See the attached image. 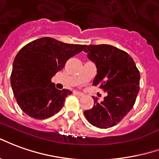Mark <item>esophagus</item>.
Wrapping results in <instances>:
<instances>
[{
    "label": "esophagus",
    "mask_w": 159,
    "mask_h": 159,
    "mask_svg": "<svg viewBox=\"0 0 159 159\" xmlns=\"http://www.w3.org/2000/svg\"><path fill=\"white\" fill-rule=\"evenodd\" d=\"M74 94H75V96H78V97H82V96H84V94L81 93L80 91H74Z\"/></svg>",
    "instance_id": "34e87169"
}]
</instances>
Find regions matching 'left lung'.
<instances>
[{
  "label": "left lung",
  "mask_w": 159,
  "mask_h": 159,
  "mask_svg": "<svg viewBox=\"0 0 159 159\" xmlns=\"http://www.w3.org/2000/svg\"><path fill=\"white\" fill-rule=\"evenodd\" d=\"M84 52L97 68L93 84H101L107 94L101 102L93 97L94 106L84 111V116L97 128L113 127L135 104L140 89L139 70L131 57L115 46L90 45Z\"/></svg>",
  "instance_id": "8db88e82"
}]
</instances>
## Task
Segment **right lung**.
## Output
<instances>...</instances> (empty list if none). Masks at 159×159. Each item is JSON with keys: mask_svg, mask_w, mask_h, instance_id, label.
I'll return each instance as SVG.
<instances>
[{"mask_svg": "<svg viewBox=\"0 0 159 159\" xmlns=\"http://www.w3.org/2000/svg\"><path fill=\"white\" fill-rule=\"evenodd\" d=\"M84 47L85 45H71L43 37L18 52L12 65L11 84L18 106L27 115L45 119L61 110L72 91L57 89L51 79Z\"/></svg>", "mask_w": 159, "mask_h": 159, "instance_id": "right-lung-1", "label": "right lung"}]
</instances>
